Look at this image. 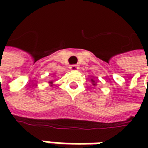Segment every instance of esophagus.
Here are the masks:
<instances>
[{"instance_id": "obj_1", "label": "esophagus", "mask_w": 148, "mask_h": 148, "mask_svg": "<svg viewBox=\"0 0 148 148\" xmlns=\"http://www.w3.org/2000/svg\"><path fill=\"white\" fill-rule=\"evenodd\" d=\"M69 68L71 69V71H77V69H78V66L77 65H71Z\"/></svg>"}]
</instances>
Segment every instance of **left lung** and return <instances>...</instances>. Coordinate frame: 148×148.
I'll use <instances>...</instances> for the list:
<instances>
[{"instance_id":"8db88e82","label":"left lung","mask_w":148,"mask_h":148,"mask_svg":"<svg viewBox=\"0 0 148 148\" xmlns=\"http://www.w3.org/2000/svg\"><path fill=\"white\" fill-rule=\"evenodd\" d=\"M92 82H94V81H93V80H92ZM94 85H95V84H94Z\"/></svg>"}]
</instances>
